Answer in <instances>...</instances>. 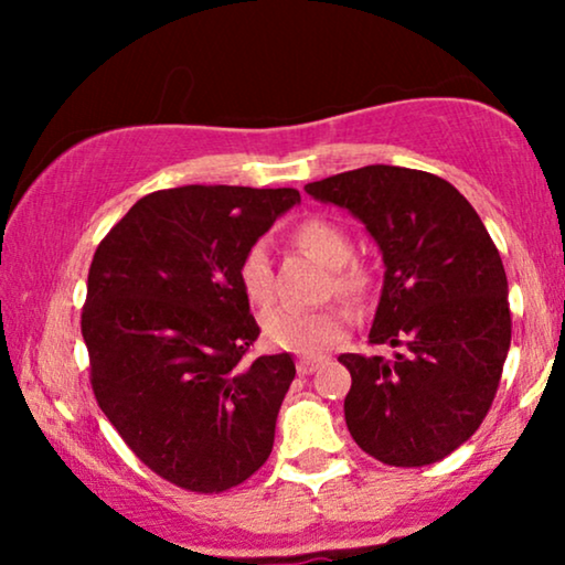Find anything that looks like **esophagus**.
I'll list each match as a JSON object with an SVG mask.
<instances>
[{
  "label": "esophagus",
  "mask_w": 565,
  "mask_h": 565,
  "mask_svg": "<svg viewBox=\"0 0 565 565\" xmlns=\"http://www.w3.org/2000/svg\"><path fill=\"white\" fill-rule=\"evenodd\" d=\"M319 365H321V360L303 358V360H298V373H300V375H311L313 370H319Z\"/></svg>",
  "instance_id": "esophagus-1"
}]
</instances>
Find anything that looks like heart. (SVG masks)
Masks as SVG:
<instances>
[{"label": "heart", "mask_w": 565, "mask_h": 565, "mask_svg": "<svg viewBox=\"0 0 565 565\" xmlns=\"http://www.w3.org/2000/svg\"><path fill=\"white\" fill-rule=\"evenodd\" d=\"M292 242L300 249L311 254L321 265L331 267L329 292H337L347 300H360L367 292L370 277L367 269L350 262L352 244L342 226L329 218L300 221L292 228ZM238 285H242L246 300L254 308H267L275 298L273 285V262L265 242H254L246 246L236 267ZM352 327V313L344 306H327L319 311H296V308H273L262 316V331L267 342L280 350L296 354H321L329 352L347 337Z\"/></svg>", "instance_id": "1"}]
</instances>
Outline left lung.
<instances>
[{"instance_id": "1", "label": "left lung", "mask_w": 565, "mask_h": 565, "mask_svg": "<svg viewBox=\"0 0 565 565\" xmlns=\"http://www.w3.org/2000/svg\"><path fill=\"white\" fill-rule=\"evenodd\" d=\"M347 207L383 252L370 344L393 358L339 354L354 443L385 466L422 468L458 450L489 414L512 342L507 273L473 205L443 177L370 164L306 184Z\"/></svg>"}]
</instances>
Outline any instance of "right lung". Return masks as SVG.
<instances>
[{"label":"right lung","mask_w":565,"mask_h":565,"mask_svg":"<svg viewBox=\"0 0 565 565\" xmlns=\"http://www.w3.org/2000/svg\"><path fill=\"white\" fill-rule=\"evenodd\" d=\"M296 203L292 188L159 190L92 259L82 308L92 391L136 458L184 491L234 489L273 452L296 362L249 358L259 327L236 267Z\"/></svg>","instance_id":"obj_1"}]
</instances>
